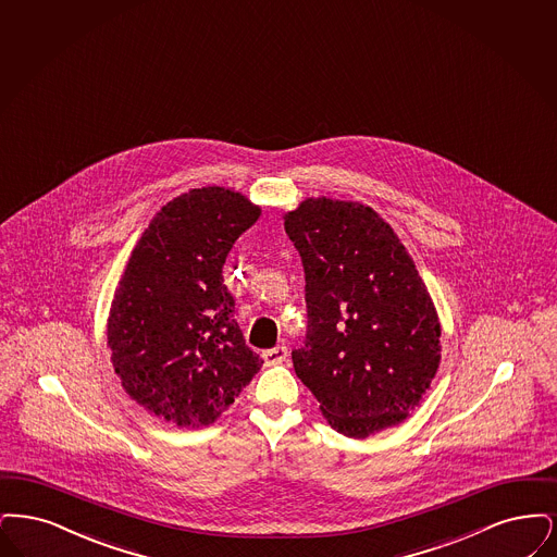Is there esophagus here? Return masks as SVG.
Listing matches in <instances>:
<instances>
[{"mask_svg":"<svg viewBox=\"0 0 557 557\" xmlns=\"http://www.w3.org/2000/svg\"><path fill=\"white\" fill-rule=\"evenodd\" d=\"M287 358H289V349L285 345H278L274 349H267L262 354L264 366H276V363L287 362Z\"/></svg>","mask_w":557,"mask_h":557,"instance_id":"obj_1","label":"esophagus"}]
</instances>
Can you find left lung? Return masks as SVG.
I'll return each mask as SVG.
<instances>
[{
  "mask_svg": "<svg viewBox=\"0 0 557 557\" xmlns=\"http://www.w3.org/2000/svg\"><path fill=\"white\" fill-rule=\"evenodd\" d=\"M306 272L308 337L293 368L351 438L404 422L441 362L433 297L391 224L360 201L308 197L285 214Z\"/></svg>",
  "mask_w": 557,
  "mask_h": 557,
  "instance_id": "1",
  "label": "left lung"
}]
</instances>
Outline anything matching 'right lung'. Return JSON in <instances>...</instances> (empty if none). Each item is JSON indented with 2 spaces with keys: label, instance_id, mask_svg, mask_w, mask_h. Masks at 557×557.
<instances>
[{
  "label": "right lung",
  "instance_id": "right-lung-1",
  "mask_svg": "<svg viewBox=\"0 0 557 557\" xmlns=\"http://www.w3.org/2000/svg\"><path fill=\"white\" fill-rule=\"evenodd\" d=\"M262 208L224 187L174 197L135 245L108 315L122 388L178 429L212 424L260 370L222 278Z\"/></svg>",
  "mask_w": 557,
  "mask_h": 557
}]
</instances>
